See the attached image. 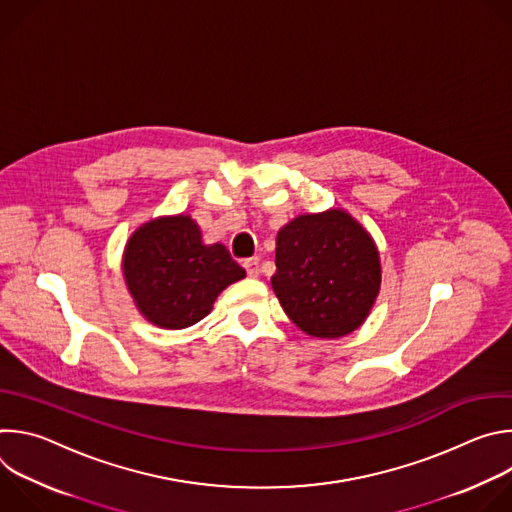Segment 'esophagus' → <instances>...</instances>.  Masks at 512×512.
<instances>
[{"instance_id": "esophagus-1", "label": "esophagus", "mask_w": 512, "mask_h": 512, "mask_svg": "<svg viewBox=\"0 0 512 512\" xmlns=\"http://www.w3.org/2000/svg\"><path fill=\"white\" fill-rule=\"evenodd\" d=\"M243 267L247 269V275H249V277H257V275H259V259H257V257L245 259V261H243Z\"/></svg>"}]
</instances>
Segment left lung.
<instances>
[{
    "instance_id": "left-lung-1",
    "label": "left lung",
    "mask_w": 512,
    "mask_h": 512,
    "mask_svg": "<svg viewBox=\"0 0 512 512\" xmlns=\"http://www.w3.org/2000/svg\"><path fill=\"white\" fill-rule=\"evenodd\" d=\"M271 287L302 332L342 338L369 318L381 289V257L371 237L342 208L298 214L275 241Z\"/></svg>"
}]
</instances>
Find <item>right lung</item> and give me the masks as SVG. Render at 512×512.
I'll use <instances>...</instances> for the list:
<instances>
[{"label":"right lung","instance_id":"add662e5","mask_svg":"<svg viewBox=\"0 0 512 512\" xmlns=\"http://www.w3.org/2000/svg\"><path fill=\"white\" fill-rule=\"evenodd\" d=\"M121 269L139 314L164 330L200 322L218 294L245 277L227 247L206 245L198 223L184 212L137 227L125 243Z\"/></svg>","mask_w":512,"mask_h":512}]
</instances>
